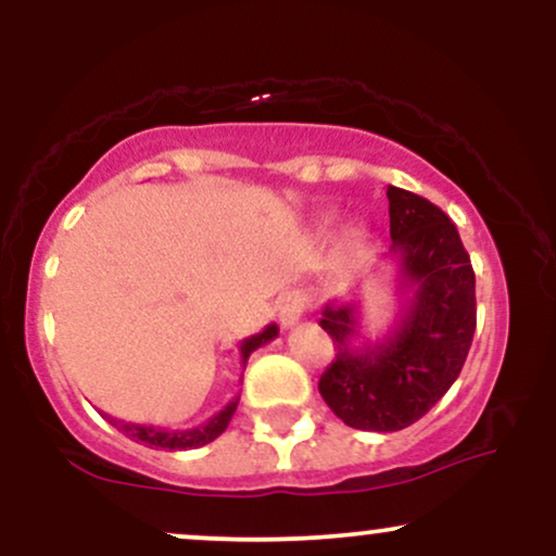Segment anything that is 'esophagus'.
<instances>
[{"label": "esophagus", "mask_w": 556, "mask_h": 556, "mask_svg": "<svg viewBox=\"0 0 556 556\" xmlns=\"http://www.w3.org/2000/svg\"><path fill=\"white\" fill-rule=\"evenodd\" d=\"M303 305H305V298L300 295V292H287V295L279 300V324H282V329H292L295 324L300 321V316H303Z\"/></svg>", "instance_id": "esophagus-1"}]
</instances>
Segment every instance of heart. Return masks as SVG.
Returning <instances> with one entry per match:
<instances>
[{"instance_id": "obj_1", "label": "heart", "mask_w": 556, "mask_h": 556, "mask_svg": "<svg viewBox=\"0 0 556 556\" xmlns=\"http://www.w3.org/2000/svg\"><path fill=\"white\" fill-rule=\"evenodd\" d=\"M361 238H363L361 229H350V232H348V240H350V242H358Z\"/></svg>"}]
</instances>
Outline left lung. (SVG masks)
<instances>
[{
  "instance_id": "8db88e82",
  "label": "left lung",
  "mask_w": 556,
  "mask_h": 556,
  "mask_svg": "<svg viewBox=\"0 0 556 556\" xmlns=\"http://www.w3.org/2000/svg\"><path fill=\"white\" fill-rule=\"evenodd\" d=\"M384 253L397 266L400 314L379 340L361 327V300H329L321 329L337 358L318 392L337 418L361 431H400L416 424L455 384L476 331V274L457 227L442 208L389 185Z\"/></svg>"
}]
</instances>
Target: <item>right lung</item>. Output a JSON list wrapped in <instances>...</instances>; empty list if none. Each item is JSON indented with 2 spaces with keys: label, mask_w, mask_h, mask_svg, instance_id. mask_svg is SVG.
<instances>
[{
  "label": "right lung",
  "mask_w": 556,
  "mask_h": 556,
  "mask_svg": "<svg viewBox=\"0 0 556 556\" xmlns=\"http://www.w3.org/2000/svg\"><path fill=\"white\" fill-rule=\"evenodd\" d=\"M277 334H279L277 324H269V327H264V331H258V334L242 340L240 342L242 368H245V363H248V358H251L253 350L264 348V344L271 342ZM238 402H240V397H232L219 413H216V416L208 418L206 424L195 426V429H185V431L156 429V426H140V424H125V420H117L110 416H104V418H110L112 426H117L125 437H130L132 442H138V444L154 446V450H159V446H162V450H198V446L214 442L216 437H222V433H225L229 420H232V416H235V410H238Z\"/></svg>",
  "instance_id": "right-lung-1"
}]
</instances>
